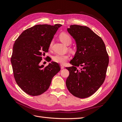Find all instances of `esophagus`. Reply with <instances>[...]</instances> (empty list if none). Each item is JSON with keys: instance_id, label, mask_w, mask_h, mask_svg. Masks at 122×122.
<instances>
[{"instance_id": "esophagus-1", "label": "esophagus", "mask_w": 122, "mask_h": 122, "mask_svg": "<svg viewBox=\"0 0 122 122\" xmlns=\"http://www.w3.org/2000/svg\"><path fill=\"white\" fill-rule=\"evenodd\" d=\"M64 66H63V65H61V69H63L64 68Z\"/></svg>"}]
</instances>
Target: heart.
Masks as SVG:
<instances>
[{"mask_svg":"<svg viewBox=\"0 0 122 122\" xmlns=\"http://www.w3.org/2000/svg\"><path fill=\"white\" fill-rule=\"evenodd\" d=\"M60 39L61 41L64 43L66 45H70L72 42V39L68 34L63 32L60 35ZM53 41H51L49 44V49L52 48L53 45ZM53 60L56 62L57 63L64 64L69 58V55L68 54H56L53 56Z\"/></svg>","mask_w":122,"mask_h":122,"instance_id":"heart-1","label":"heart"}]
</instances>
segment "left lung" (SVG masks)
<instances>
[{
    "label": "left lung",
    "mask_w": 122,
    "mask_h": 122,
    "mask_svg": "<svg viewBox=\"0 0 122 122\" xmlns=\"http://www.w3.org/2000/svg\"><path fill=\"white\" fill-rule=\"evenodd\" d=\"M68 32L75 40L76 52L66 67V86L73 96L86 98L94 94L104 81L109 57L102 39L87 26L71 25ZM80 67L79 69L76 68Z\"/></svg>",
    "instance_id": "8db88e82"
}]
</instances>
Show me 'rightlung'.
Wrapping results in <instances>:
<instances>
[{"label":"right lung","instance_id":"obj_1","mask_svg":"<svg viewBox=\"0 0 122 122\" xmlns=\"http://www.w3.org/2000/svg\"><path fill=\"white\" fill-rule=\"evenodd\" d=\"M61 24H39L24 30L15 41L11 57L15 79L25 93L35 96L42 94L50 86L52 78L60 71L52 61L47 67L40 62Z\"/></svg>","mask_w":122,"mask_h":122}]
</instances>
